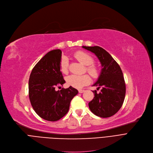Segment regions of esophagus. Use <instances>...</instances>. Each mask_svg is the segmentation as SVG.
Instances as JSON below:
<instances>
[{"label":"esophagus","instance_id":"obj_1","mask_svg":"<svg viewBox=\"0 0 153 153\" xmlns=\"http://www.w3.org/2000/svg\"><path fill=\"white\" fill-rule=\"evenodd\" d=\"M84 91H85L84 90H81V89H80V90H79V93H81V94L83 93V92H84Z\"/></svg>","mask_w":153,"mask_h":153}]
</instances>
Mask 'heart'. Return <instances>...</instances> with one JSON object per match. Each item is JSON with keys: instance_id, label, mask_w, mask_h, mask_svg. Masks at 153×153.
<instances>
[{"instance_id": "b5f03b06", "label": "heart", "mask_w": 153, "mask_h": 153, "mask_svg": "<svg viewBox=\"0 0 153 153\" xmlns=\"http://www.w3.org/2000/svg\"><path fill=\"white\" fill-rule=\"evenodd\" d=\"M74 57L84 65L87 66V71L94 77H97L99 75L97 68L92 65L94 62V59L92 56L82 51H77L74 54ZM60 69L64 74H67L69 69V59L66 56L62 57L60 62ZM68 84L75 88H81L91 82V77L89 75H76L72 74L66 77Z\"/></svg>"}]
</instances>
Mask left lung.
Returning <instances> with one entry per match:
<instances>
[{
	"label": "left lung",
	"mask_w": 153,
	"mask_h": 153,
	"mask_svg": "<svg viewBox=\"0 0 153 153\" xmlns=\"http://www.w3.org/2000/svg\"><path fill=\"white\" fill-rule=\"evenodd\" d=\"M93 53L100 62L102 69L97 81L92 85L102 87L100 92L94 91V99L89 103L92 113L100 117L113 116L122 107L126 87L122 71L112 56L100 46H82Z\"/></svg>",
	"instance_id": "obj_1"
}]
</instances>
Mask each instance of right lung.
Returning a JSON list of instances; mask_svg holds the SVG:
<instances>
[{
    "label": "right lung",
    "instance_id": "add662e5",
    "mask_svg": "<svg viewBox=\"0 0 153 153\" xmlns=\"http://www.w3.org/2000/svg\"><path fill=\"white\" fill-rule=\"evenodd\" d=\"M61 56L59 49L47 53L32 69L28 82L33 108L38 116L50 122L57 121L68 113L71 100L78 94L71 86L55 89L66 82L60 69Z\"/></svg>",
    "mask_w": 153,
    "mask_h": 153
}]
</instances>
